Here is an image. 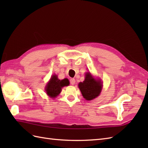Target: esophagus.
<instances>
[{
	"instance_id": "obj_1",
	"label": "esophagus",
	"mask_w": 148,
	"mask_h": 148,
	"mask_svg": "<svg viewBox=\"0 0 148 148\" xmlns=\"http://www.w3.org/2000/svg\"><path fill=\"white\" fill-rule=\"evenodd\" d=\"M70 84H71V85H73V84H75L76 81H75V79L74 78H71V79H70Z\"/></svg>"
}]
</instances>
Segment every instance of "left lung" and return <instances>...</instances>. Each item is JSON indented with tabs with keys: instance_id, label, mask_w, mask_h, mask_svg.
Segmentation results:
<instances>
[{
	"instance_id": "1",
	"label": "left lung",
	"mask_w": 148,
	"mask_h": 148,
	"mask_svg": "<svg viewBox=\"0 0 148 148\" xmlns=\"http://www.w3.org/2000/svg\"><path fill=\"white\" fill-rule=\"evenodd\" d=\"M78 87L84 99L91 101L100 95L102 83L101 80L94 78L90 72H87L85 75L84 80L78 84Z\"/></svg>"
}]
</instances>
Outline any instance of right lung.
I'll return each mask as SVG.
<instances>
[{
    "label": "right lung",
    "instance_id": "obj_1",
    "mask_svg": "<svg viewBox=\"0 0 148 148\" xmlns=\"http://www.w3.org/2000/svg\"><path fill=\"white\" fill-rule=\"evenodd\" d=\"M69 81L67 78L60 80L58 78L57 75H53L46 86V94L50 97L55 98L60 93L62 88L64 86H69Z\"/></svg>",
    "mask_w": 148,
    "mask_h": 148
}]
</instances>
